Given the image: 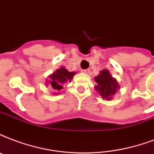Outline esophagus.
I'll return each mask as SVG.
<instances>
[{
  "mask_svg": "<svg viewBox=\"0 0 154 154\" xmlns=\"http://www.w3.org/2000/svg\"><path fill=\"white\" fill-rule=\"evenodd\" d=\"M82 73H85V74H88L90 72V70L89 69H82Z\"/></svg>",
  "mask_w": 154,
  "mask_h": 154,
  "instance_id": "34e87169",
  "label": "esophagus"
}]
</instances>
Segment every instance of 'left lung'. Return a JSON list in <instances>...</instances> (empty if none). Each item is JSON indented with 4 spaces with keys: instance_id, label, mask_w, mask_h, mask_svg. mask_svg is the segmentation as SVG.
<instances>
[{
    "instance_id": "1",
    "label": "left lung",
    "mask_w": 154,
    "mask_h": 154,
    "mask_svg": "<svg viewBox=\"0 0 154 154\" xmlns=\"http://www.w3.org/2000/svg\"><path fill=\"white\" fill-rule=\"evenodd\" d=\"M94 82L97 83L94 89L105 100H111L119 88L117 81L111 77L107 69L102 70L100 74L94 77Z\"/></svg>"
}]
</instances>
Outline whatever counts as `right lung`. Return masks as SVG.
Segmentation results:
<instances>
[{"mask_svg": "<svg viewBox=\"0 0 154 154\" xmlns=\"http://www.w3.org/2000/svg\"><path fill=\"white\" fill-rule=\"evenodd\" d=\"M76 74L75 72H69L65 68L61 67L60 69L56 70V72L49 76V81H47L50 84L51 87L55 91V94H58L57 91L63 89V85L67 82H71L72 77Z\"/></svg>", "mask_w": 154, "mask_h": 154, "instance_id": "add662e5", "label": "right lung"}]
</instances>
